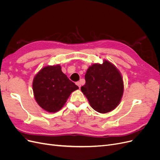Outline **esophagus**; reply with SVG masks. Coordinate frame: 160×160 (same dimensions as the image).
Here are the masks:
<instances>
[{"instance_id": "34e87169", "label": "esophagus", "mask_w": 160, "mask_h": 160, "mask_svg": "<svg viewBox=\"0 0 160 160\" xmlns=\"http://www.w3.org/2000/svg\"><path fill=\"white\" fill-rule=\"evenodd\" d=\"M76 84L77 85V86H78L79 87V88H81V82H79V81H78V82H77V83H76Z\"/></svg>"}]
</instances>
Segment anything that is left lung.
<instances>
[{
  "label": "left lung",
  "instance_id": "8db88e82",
  "mask_svg": "<svg viewBox=\"0 0 160 160\" xmlns=\"http://www.w3.org/2000/svg\"><path fill=\"white\" fill-rule=\"evenodd\" d=\"M85 78V84L81 90L95 111L107 113L118 107L124 84L122 74L112 62L104 59L102 64H91Z\"/></svg>",
  "mask_w": 160,
  "mask_h": 160
}]
</instances>
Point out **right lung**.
Wrapping results in <instances>:
<instances>
[{"label":"right lung","instance_id":"1","mask_svg":"<svg viewBox=\"0 0 160 160\" xmlns=\"http://www.w3.org/2000/svg\"><path fill=\"white\" fill-rule=\"evenodd\" d=\"M77 89L78 86L62 72L59 64L42 67L32 81L35 101L49 113H55L61 109L70 95Z\"/></svg>","mask_w":160,"mask_h":160}]
</instances>
